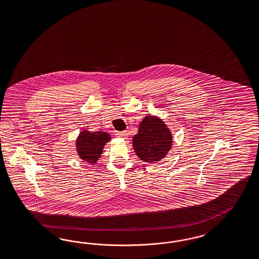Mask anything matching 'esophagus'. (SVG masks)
Masks as SVG:
<instances>
[{
	"mask_svg": "<svg viewBox=\"0 0 259 259\" xmlns=\"http://www.w3.org/2000/svg\"><path fill=\"white\" fill-rule=\"evenodd\" d=\"M116 136H117L118 138L126 140V139L128 138V133H127L126 131H123V132H118V133L116 134Z\"/></svg>",
	"mask_w": 259,
	"mask_h": 259,
	"instance_id": "obj_1",
	"label": "esophagus"
}]
</instances>
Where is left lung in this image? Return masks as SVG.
I'll return each instance as SVG.
<instances>
[{
  "label": "left lung",
  "instance_id": "obj_1",
  "mask_svg": "<svg viewBox=\"0 0 259 259\" xmlns=\"http://www.w3.org/2000/svg\"><path fill=\"white\" fill-rule=\"evenodd\" d=\"M136 155L148 163H157L163 159L172 145V134L164 121L157 116H146L133 137Z\"/></svg>",
  "mask_w": 259,
  "mask_h": 259
}]
</instances>
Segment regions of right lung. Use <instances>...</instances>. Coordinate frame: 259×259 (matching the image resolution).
Segmentation results:
<instances>
[{
  "label": "right lung",
  "mask_w": 259,
  "mask_h": 259,
  "mask_svg": "<svg viewBox=\"0 0 259 259\" xmlns=\"http://www.w3.org/2000/svg\"><path fill=\"white\" fill-rule=\"evenodd\" d=\"M111 141L107 132H91L87 129L81 130L76 140V151L78 157L87 163L95 165L101 158L105 144Z\"/></svg>",
  "instance_id": "obj_1"
}]
</instances>
